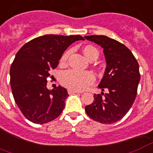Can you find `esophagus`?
Segmentation results:
<instances>
[{
    "mask_svg": "<svg viewBox=\"0 0 153 153\" xmlns=\"http://www.w3.org/2000/svg\"><path fill=\"white\" fill-rule=\"evenodd\" d=\"M81 92L77 91H73V90H68L69 95H72V94H80Z\"/></svg>",
    "mask_w": 153,
    "mask_h": 153,
    "instance_id": "34e87169",
    "label": "esophagus"
}]
</instances>
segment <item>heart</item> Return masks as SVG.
Returning <instances> with one entry per match:
<instances>
[{
  "label": "heart",
  "mask_w": 153,
  "mask_h": 153,
  "mask_svg": "<svg viewBox=\"0 0 153 153\" xmlns=\"http://www.w3.org/2000/svg\"><path fill=\"white\" fill-rule=\"evenodd\" d=\"M83 53L88 59H96L99 57L98 49L93 45L84 46ZM71 51H67L62 54L60 62L64 63L67 61ZM95 81V75L90 71H80L77 70H68L62 73L61 82L66 87L73 91H83Z\"/></svg>",
  "instance_id": "b5f03b06"
}]
</instances>
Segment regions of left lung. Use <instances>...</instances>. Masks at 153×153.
Listing matches in <instances>:
<instances>
[{
  "label": "left lung",
  "instance_id": "1",
  "mask_svg": "<svg viewBox=\"0 0 153 153\" xmlns=\"http://www.w3.org/2000/svg\"><path fill=\"white\" fill-rule=\"evenodd\" d=\"M103 49L107 67L99 88L108 93L95 94L85 111L94 120L105 124L117 122L133 104L140 74L139 64L131 51L118 41L104 35L85 36Z\"/></svg>",
  "mask_w": 153,
  "mask_h": 153
}]
</instances>
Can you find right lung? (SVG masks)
<instances>
[{
	"mask_svg": "<svg viewBox=\"0 0 153 153\" xmlns=\"http://www.w3.org/2000/svg\"><path fill=\"white\" fill-rule=\"evenodd\" d=\"M79 35L47 34L25 43L10 67V85L14 100L25 118L34 123H48L60 115L68 97L66 88L46 87L50 71Z\"/></svg>",
	"mask_w": 153,
	"mask_h": 153,
	"instance_id": "1",
	"label": "right lung"
}]
</instances>
